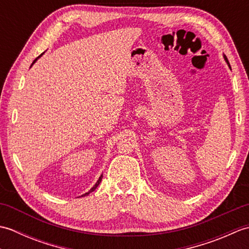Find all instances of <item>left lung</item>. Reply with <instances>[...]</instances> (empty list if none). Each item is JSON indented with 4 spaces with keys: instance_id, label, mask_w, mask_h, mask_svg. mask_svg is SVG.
Returning a JSON list of instances; mask_svg holds the SVG:
<instances>
[{
    "instance_id": "left-lung-1",
    "label": "left lung",
    "mask_w": 249,
    "mask_h": 249,
    "mask_svg": "<svg viewBox=\"0 0 249 249\" xmlns=\"http://www.w3.org/2000/svg\"><path fill=\"white\" fill-rule=\"evenodd\" d=\"M224 59H225V61L227 62V64H228L229 68H230V70H231V67H230V64H229V62H228V59H227V56H226V55H224Z\"/></svg>"
}]
</instances>
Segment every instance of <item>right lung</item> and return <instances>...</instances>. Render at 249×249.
<instances>
[{"instance_id": "right-lung-1", "label": "right lung", "mask_w": 249, "mask_h": 249, "mask_svg": "<svg viewBox=\"0 0 249 249\" xmlns=\"http://www.w3.org/2000/svg\"><path fill=\"white\" fill-rule=\"evenodd\" d=\"M43 54H44V53H41V54H40V55H39L38 57H36V59L34 60V62H33V63H32V65H33V64H34V63H35V62H36L37 60H38V59H39V57H40L41 55H43ZM32 65H31V66H32ZM102 179H103V174H102V176H100V177H99V178L97 179V182H96V183H95V185H94V186H93V187H92L91 189H89L88 193H86V194H83L82 196H80V197H86V196L89 195V193H92V192H94V190H95V189H96V188H97V186H98V185L100 184V182H102Z\"/></svg>"}]
</instances>
